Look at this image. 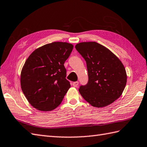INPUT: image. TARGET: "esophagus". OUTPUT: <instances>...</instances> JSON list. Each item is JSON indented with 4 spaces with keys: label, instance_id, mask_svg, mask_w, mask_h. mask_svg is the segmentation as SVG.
Masks as SVG:
<instances>
[{
    "label": "esophagus",
    "instance_id": "obj_1",
    "mask_svg": "<svg viewBox=\"0 0 147 147\" xmlns=\"http://www.w3.org/2000/svg\"><path fill=\"white\" fill-rule=\"evenodd\" d=\"M78 84H79V83H78V81H75V82H74V83H73V86L74 87H77Z\"/></svg>",
    "mask_w": 147,
    "mask_h": 147
}]
</instances>
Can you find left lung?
<instances>
[{"label":"left lung","mask_w":147,"mask_h":147,"mask_svg":"<svg viewBox=\"0 0 147 147\" xmlns=\"http://www.w3.org/2000/svg\"><path fill=\"white\" fill-rule=\"evenodd\" d=\"M86 62L88 83L79 91L91 106L105 107L120 97L127 75L121 61L110 50L96 42H83L75 46Z\"/></svg>","instance_id":"obj_1"}]
</instances>
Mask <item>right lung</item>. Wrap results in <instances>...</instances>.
<instances>
[{"instance_id":"add662e5","label":"right lung","mask_w":147,"mask_h":147,"mask_svg":"<svg viewBox=\"0 0 147 147\" xmlns=\"http://www.w3.org/2000/svg\"><path fill=\"white\" fill-rule=\"evenodd\" d=\"M73 45L63 42L45 44L34 50L24 64L20 86L29 103L36 110H53L71 87L64 64Z\"/></svg>"}]
</instances>
